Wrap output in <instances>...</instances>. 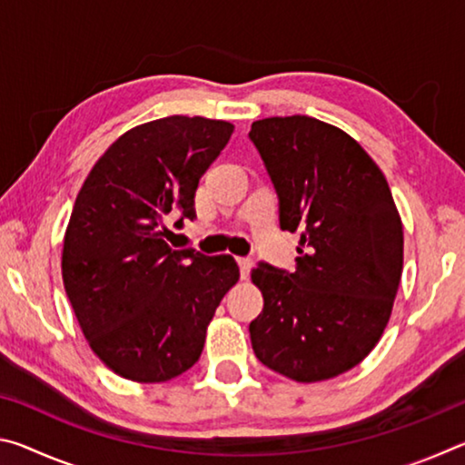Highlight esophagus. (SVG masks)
Listing matches in <instances>:
<instances>
[{"label": "esophagus", "mask_w": 465, "mask_h": 465, "mask_svg": "<svg viewBox=\"0 0 465 465\" xmlns=\"http://www.w3.org/2000/svg\"><path fill=\"white\" fill-rule=\"evenodd\" d=\"M238 264H240L242 279H248L252 266H254V262H252V258H238Z\"/></svg>", "instance_id": "esophagus-1"}]
</instances>
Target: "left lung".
Instances as JSON below:
<instances>
[{
  "label": "left lung",
  "mask_w": 465,
  "mask_h": 465,
  "mask_svg": "<svg viewBox=\"0 0 465 465\" xmlns=\"http://www.w3.org/2000/svg\"><path fill=\"white\" fill-rule=\"evenodd\" d=\"M248 137L277 191L281 230L302 235L293 272L252 271L264 297L252 349L289 380L324 381L380 342L402 277V222L381 170L338 127L271 116Z\"/></svg>",
  "instance_id": "1"
}]
</instances>
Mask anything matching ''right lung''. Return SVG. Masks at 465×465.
Here are the masks:
<instances>
[{
  "mask_svg": "<svg viewBox=\"0 0 465 465\" xmlns=\"http://www.w3.org/2000/svg\"><path fill=\"white\" fill-rule=\"evenodd\" d=\"M233 124L166 116L124 133L94 163L63 240V285L102 363L168 381L199 361L207 326L240 279L232 256L172 250L166 222L196 217L194 193Z\"/></svg>",
  "mask_w": 465,
  "mask_h": 465,
  "instance_id": "add662e5",
  "label": "right lung"
}]
</instances>
